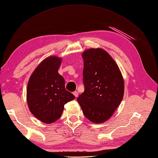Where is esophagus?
Masks as SVG:
<instances>
[{
  "instance_id": "1",
  "label": "esophagus",
  "mask_w": 158,
  "mask_h": 158,
  "mask_svg": "<svg viewBox=\"0 0 158 158\" xmlns=\"http://www.w3.org/2000/svg\"><path fill=\"white\" fill-rule=\"evenodd\" d=\"M73 94H74V95L75 96V97L77 98L78 97V92H77V91H75V92H73Z\"/></svg>"
}]
</instances>
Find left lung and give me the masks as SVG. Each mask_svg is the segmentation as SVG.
<instances>
[{
	"instance_id": "left-lung-1",
	"label": "left lung",
	"mask_w": 158,
	"mask_h": 158,
	"mask_svg": "<svg viewBox=\"0 0 158 158\" xmlns=\"http://www.w3.org/2000/svg\"><path fill=\"white\" fill-rule=\"evenodd\" d=\"M84 91L77 98L82 112L94 123L112 116L122 101L124 82L117 64L102 49H89L82 53Z\"/></svg>"
}]
</instances>
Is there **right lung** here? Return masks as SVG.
Returning a JSON list of instances; mask_svg holds the SVG:
<instances>
[{"label":"right lung","mask_w":158,"mask_h":158,"mask_svg":"<svg viewBox=\"0 0 158 158\" xmlns=\"http://www.w3.org/2000/svg\"><path fill=\"white\" fill-rule=\"evenodd\" d=\"M61 60L51 56L35 70L29 80L27 100L31 112L45 123H52L61 115L64 105L75 98L66 90L65 80L58 73Z\"/></svg>","instance_id":"add662e5"}]
</instances>
